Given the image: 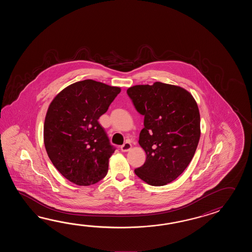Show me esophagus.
Instances as JSON below:
<instances>
[{"label": "esophagus", "instance_id": "1", "mask_svg": "<svg viewBox=\"0 0 252 252\" xmlns=\"http://www.w3.org/2000/svg\"><path fill=\"white\" fill-rule=\"evenodd\" d=\"M131 149V144L129 142H125L123 146H121V150L124 152H127Z\"/></svg>", "mask_w": 252, "mask_h": 252}]
</instances>
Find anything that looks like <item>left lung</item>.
<instances>
[{
    "label": "left lung",
    "instance_id": "obj_1",
    "mask_svg": "<svg viewBox=\"0 0 252 252\" xmlns=\"http://www.w3.org/2000/svg\"><path fill=\"white\" fill-rule=\"evenodd\" d=\"M127 94L144 116L139 143L147 158L134 172L150 186H165L182 174L195 153L201 134L197 103L182 87L160 82L129 87Z\"/></svg>",
    "mask_w": 252,
    "mask_h": 252
}]
</instances>
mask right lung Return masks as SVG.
<instances>
[{"instance_id":"1","label":"right lung","mask_w":252,"mask_h":252,"mask_svg":"<svg viewBox=\"0 0 252 252\" xmlns=\"http://www.w3.org/2000/svg\"><path fill=\"white\" fill-rule=\"evenodd\" d=\"M120 92V87L87 79L65 87L50 103L44 144L55 167L70 182L86 187L106 176L115 148L98 119Z\"/></svg>"}]
</instances>
